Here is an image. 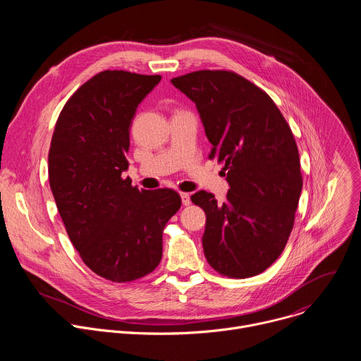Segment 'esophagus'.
I'll use <instances>...</instances> for the list:
<instances>
[{
  "mask_svg": "<svg viewBox=\"0 0 361 361\" xmlns=\"http://www.w3.org/2000/svg\"><path fill=\"white\" fill-rule=\"evenodd\" d=\"M180 197H181V201H183L184 205H188L191 202V198H190L188 192H180Z\"/></svg>",
  "mask_w": 361,
  "mask_h": 361,
  "instance_id": "34e87169",
  "label": "esophagus"
}]
</instances>
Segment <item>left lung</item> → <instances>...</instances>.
I'll use <instances>...</instances> for the list:
<instances>
[{"label": "left lung", "mask_w": 361, "mask_h": 361, "mask_svg": "<svg viewBox=\"0 0 361 361\" xmlns=\"http://www.w3.org/2000/svg\"><path fill=\"white\" fill-rule=\"evenodd\" d=\"M195 102L209 159L224 163L230 190L217 204L204 190L191 201L204 210V255L223 276L248 279L283 252L294 226L302 178L293 133L274 101L231 71H194L171 80Z\"/></svg>", "instance_id": "obj_1"}]
</instances>
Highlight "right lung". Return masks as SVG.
<instances>
[{
  "instance_id": "add662e5",
  "label": "right lung",
  "mask_w": 361,
  "mask_h": 361,
  "mask_svg": "<svg viewBox=\"0 0 361 361\" xmlns=\"http://www.w3.org/2000/svg\"><path fill=\"white\" fill-rule=\"evenodd\" d=\"M160 81L117 70L94 75L67 101L48 152L49 187L73 245L116 283L160 264L163 230L181 207L170 188L140 191L123 178L135 111Z\"/></svg>"
}]
</instances>
